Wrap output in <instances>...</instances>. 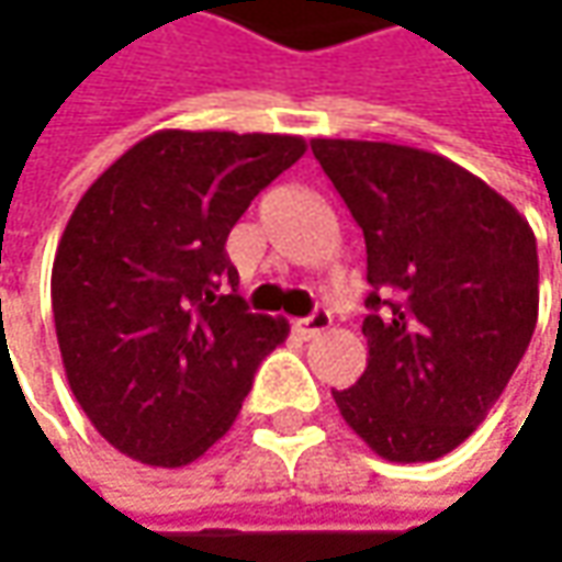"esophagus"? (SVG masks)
<instances>
[{
	"mask_svg": "<svg viewBox=\"0 0 562 562\" xmlns=\"http://www.w3.org/2000/svg\"><path fill=\"white\" fill-rule=\"evenodd\" d=\"M328 328H331V313H328V310H315L313 315H306V318L296 322V331L303 337L322 335V331H328Z\"/></svg>",
	"mask_w": 562,
	"mask_h": 562,
	"instance_id": "obj_1",
	"label": "esophagus"
}]
</instances>
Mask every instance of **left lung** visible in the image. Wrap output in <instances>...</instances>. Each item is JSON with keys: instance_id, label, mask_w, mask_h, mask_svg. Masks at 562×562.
Listing matches in <instances>:
<instances>
[{"instance_id": "8db88e82", "label": "left lung", "mask_w": 562, "mask_h": 562, "mask_svg": "<svg viewBox=\"0 0 562 562\" xmlns=\"http://www.w3.org/2000/svg\"><path fill=\"white\" fill-rule=\"evenodd\" d=\"M366 237L369 366L331 391L391 463H428L485 422L538 322V247L497 190L438 153L313 140Z\"/></svg>"}]
</instances>
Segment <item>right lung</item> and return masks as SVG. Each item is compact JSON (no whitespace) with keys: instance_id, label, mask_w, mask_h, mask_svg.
<instances>
[{"instance_id":"1","label":"right lung","mask_w":562,"mask_h":562,"mask_svg":"<svg viewBox=\"0 0 562 562\" xmlns=\"http://www.w3.org/2000/svg\"><path fill=\"white\" fill-rule=\"evenodd\" d=\"M303 153L288 134L156 131L75 205L53 262L55 337L80 409L124 457L200 460L288 337L284 318L249 313L225 244Z\"/></svg>"}]
</instances>
